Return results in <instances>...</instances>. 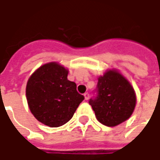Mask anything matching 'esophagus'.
Segmentation results:
<instances>
[{"mask_svg":"<svg viewBox=\"0 0 160 160\" xmlns=\"http://www.w3.org/2000/svg\"><path fill=\"white\" fill-rule=\"evenodd\" d=\"M84 97H85V99H86V100H88L89 98H90V95H89L88 92H86V93H84Z\"/></svg>","mask_w":160,"mask_h":160,"instance_id":"obj_1","label":"esophagus"}]
</instances>
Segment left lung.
I'll use <instances>...</instances> for the list:
<instances>
[{
    "label": "left lung",
    "instance_id": "8db88e82",
    "mask_svg": "<svg viewBox=\"0 0 160 160\" xmlns=\"http://www.w3.org/2000/svg\"><path fill=\"white\" fill-rule=\"evenodd\" d=\"M97 95L89 100L98 121L115 127L130 118L136 96L130 83L116 70H108L98 77Z\"/></svg>",
    "mask_w": 160,
    "mask_h": 160
}]
</instances>
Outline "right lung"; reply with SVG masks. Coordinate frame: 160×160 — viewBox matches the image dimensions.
Here are the masks:
<instances>
[{"label": "right lung", "mask_w": 160, "mask_h": 160, "mask_svg": "<svg viewBox=\"0 0 160 160\" xmlns=\"http://www.w3.org/2000/svg\"><path fill=\"white\" fill-rule=\"evenodd\" d=\"M68 71L56 62L44 64L31 75L26 85L30 111L49 127H60L73 118L84 96L68 80Z\"/></svg>", "instance_id": "1"}]
</instances>
